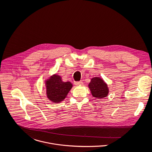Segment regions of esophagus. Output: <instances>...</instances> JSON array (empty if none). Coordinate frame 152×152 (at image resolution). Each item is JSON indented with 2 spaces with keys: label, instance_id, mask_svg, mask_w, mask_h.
I'll use <instances>...</instances> for the list:
<instances>
[{
  "label": "esophagus",
  "instance_id": "esophagus-1",
  "mask_svg": "<svg viewBox=\"0 0 152 152\" xmlns=\"http://www.w3.org/2000/svg\"><path fill=\"white\" fill-rule=\"evenodd\" d=\"M83 84V81H77V82H75L74 84L75 86H80V85H82Z\"/></svg>",
  "mask_w": 152,
  "mask_h": 152
}]
</instances>
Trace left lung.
Wrapping results in <instances>:
<instances>
[{
    "label": "left lung",
    "instance_id": "obj_1",
    "mask_svg": "<svg viewBox=\"0 0 152 152\" xmlns=\"http://www.w3.org/2000/svg\"><path fill=\"white\" fill-rule=\"evenodd\" d=\"M89 88L91 91L92 96L97 98H103L108 94L109 90L107 85L104 81L98 77L91 79L89 84Z\"/></svg>",
    "mask_w": 152,
    "mask_h": 152
}]
</instances>
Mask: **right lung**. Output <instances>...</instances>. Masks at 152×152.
Masks as SVG:
<instances>
[{
	"instance_id": "right-lung-1",
	"label": "right lung",
	"mask_w": 152,
	"mask_h": 152,
	"mask_svg": "<svg viewBox=\"0 0 152 152\" xmlns=\"http://www.w3.org/2000/svg\"><path fill=\"white\" fill-rule=\"evenodd\" d=\"M72 87L70 82L64 83L60 76L54 75L46 81L47 97L53 102H60L64 99Z\"/></svg>"
}]
</instances>
